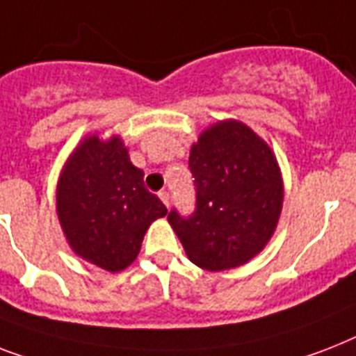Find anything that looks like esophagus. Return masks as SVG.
I'll use <instances>...</instances> for the list:
<instances>
[{
  "mask_svg": "<svg viewBox=\"0 0 356 356\" xmlns=\"http://www.w3.org/2000/svg\"><path fill=\"white\" fill-rule=\"evenodd\" d=\"M159 197H161V201L164 203L166 207H170V192H166V190H162L161 194H159Z\"/></svg>",
  "mask_w": 356,
  "mask_h": 356,
  "instance_id": "34e87169",
  "label": "esophagus"
}]
</instances>
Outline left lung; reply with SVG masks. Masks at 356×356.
I'll use <instances>...</instances> for the list:
<instances>
[{
  "mask_svg": "<svg viewBox=\"0 0 356 356\" xmlns=\"http://www.w3.org/2000/svg\"><path fill=\"white\" fill-rule=\"evenodd\" d=\"M195 211L168 222L188 259L209 271L238 268L270 242L282 211L281 170L264 140L236 120L200 134L188 159Z\"/></svg>",
  "mask_w": 356,
  "mask_h": 356,
  "instance_id": "obj_1",
  "label": "left lung"
}]
</instances>
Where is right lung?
<instances>
[{
  "label": "right lung",
  "instance_id": "add662e5",
  "mask_svg": "<svg viewBox=\"0 0 356 356\" xmlns=\"http://www.w3.org/2000/svg\"><path fill=\"white\" fill-rule=\"evenodd\" d=\"M57 214L70 248L107 271H122L138 257L145 231L168 209L144 186V172L129 161L120 136H88L64 164Z\"/></svg>",
  "mask_w": 356,
  "mask_h": 356
}]
</instances>
